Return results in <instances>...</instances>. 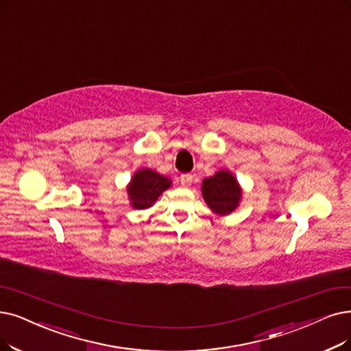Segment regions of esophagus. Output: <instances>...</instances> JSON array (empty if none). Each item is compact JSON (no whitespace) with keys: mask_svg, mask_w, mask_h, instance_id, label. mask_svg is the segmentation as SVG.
Instances as JSON below:
<instances>
[{"mask_svg":"<svg viewBox=\"0 0 351 351\" xmlns=\"http://www.w3.org/2000/svg\"><path fill=\"white\" fill-rule=\"evenodd\" d=\"M180 183L183 187H190L193 183V176L191 174H183L180 177Z\"/></svg>","mask_w":351,"mask_h":351,"instance_id":"34e87169","label":"esophagus"}]
</instances>
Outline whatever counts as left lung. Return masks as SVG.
<instances>
[{"label":"left lung","mask_w":351,"mask_h":351,"mask_svg":"<svg viewBox=\"0 0 351 351\" xmlns=\"http://www.w3.org/2000/svg\"><path fill=\"white\" fill-rule=\"evenodd\" d=\"M202 195L215 215L228 216L239 207L242 187L229 170H219L215 176L203 180Z\"/></svg>","instance_id":"left-lung-1"}]
</instances>
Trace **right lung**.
I'll use <instances>...</instances> for the list:
<instances>
[{
  "mask_svg": "<svg viewBox=\"0 0 351 351\" xmlns=\"http://www.w3.org/2000/svg\"><path fill=\"white\" fill-rule=\"evenodd\" d=\"M171 184L173 181L170 178L151 168H139L127 186L130 204L136 210L149 208Z\"/></svg>",
  "mask_w": 351,
  "mask_h": 351,
  "instance_id": "add662e5",
  "label": "right lung"
}]
</instances>
